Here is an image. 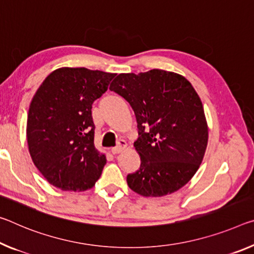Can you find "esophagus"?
<instances>
[{"mask_svg": "<svg viewBox=\"0 0 254 254\" xmlns=\"http://www.w3.org/2000/svg\"><path fill=\"white\" fill-rule=\"evenodd\" d=\"M127 143L126 140H120L119 143H118V146L112 148V150H111L112 154H114V155L120 154V152H122L124 149L127 148Z\"/></svg>", "mask_w": 254, "mask_h": 254, "instance_id": "34e87169", "label": "esophagus"}]
</instances>
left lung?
Wrapping results in <instances>:
<instances>
[{
  "label": "left lung",
  "instance_id": "obj_1",
  "mask_svg": "<svg viewBox=\"0 0 254 254\" xmlns=\"http://www.w3.org/2000/svg\"><path fill=\"white\" fill-rule=\"evenodd\" d=\"M110 89L127 100L138 123L134 142L141 165L127 176L143 196H164L183 188L202 163L208 126L202 103L183 75L154 69L121 73Z\"/></svg>",
  "mask_w": 254,
  "mask_h": 254
}]
</instances>
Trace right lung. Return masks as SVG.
<instances>
[{
    "label": "right lung",
    "instance_id": "1",
    "mask_svg": "<svg viewBox=\"0 0 254 254\" xmlns=\"http://www.w3.org/2000/svg\"><path fill=\"white\" fill-rule=\"evenodd\" d=\"M115 75L60 67L36 91L28 112L27 142L35 166L50 184L81 192L100 178L106 156L95 147L91 108Z\"/></svg>",
    "mask_w": 254,
    "mask_h": 254
}]
</instances>
